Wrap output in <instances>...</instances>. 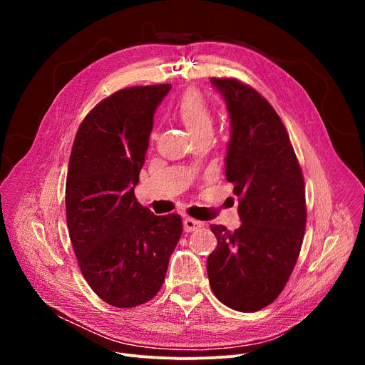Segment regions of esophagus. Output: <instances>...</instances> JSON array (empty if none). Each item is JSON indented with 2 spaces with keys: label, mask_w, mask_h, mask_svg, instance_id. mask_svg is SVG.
Listing matches in <instances>:
<instances>
[{
  "label": "esophagus",
  "mask_w": 365,
  "mask_h": 365,
  "mask_svg": "<svg viewBox=\"0 0 365 365\" xmlns=\"http://www.w3.org/2000/svg\"><path fill=\"white\" fill-rule=\"evenodd\" d=\"M202 226V223L200 220H195L192 217H186L183 220V229L185 232H192V231H198V229Z\"/></svg>",
  "instance_id": "1"
}]
</instances>
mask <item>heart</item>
<instances>
[{"instance_id": "heart-1", "label": "heart", "mask_w": 365, "mask_h": 365, "mask_svg": "<svg viewBox=\"0 0 365 365\" xmlns=\"http://www.w3.org/2000/svg\"><path fill=\"white\" fill-rule=\"evenodd\" d=\"M176 115L194 138L213 130V113L202 94L197 90H187L176 106Z\"/></svg>"}]
</instances>
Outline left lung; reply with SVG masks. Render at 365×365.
I'll use <instances>...</instances> for the list:
<instances>
[{
  "instance_id": "obj_1",
  "label": "left lung",
  "mask_w": 365,
  "mask_h": 365,
  "mask_svg": "<svg viewBox=\"0 0 365 365\" xmlns=\"http://www.w3.org/2000/svg\"><path fill=\"white\" fill-rule=\"evenodd\" d=\"M231 115L226 180L234 183L241 225H210L217 248L207 274L227 308L256 312L284 290L306 226L304 182L290 136L263 96L235 78H212Z\"/></svg>"
}]
</instances>
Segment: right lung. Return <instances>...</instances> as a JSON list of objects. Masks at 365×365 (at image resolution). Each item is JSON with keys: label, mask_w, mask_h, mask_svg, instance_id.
<instances>
[{"label": "right lung", "mask_w": 365, "mask_h": 365, "mask_svg": "<svg viewBox=\"0 0 365 365\" xmlns=\"http://www.w3.org/2000/svg\"><path fill=\"white\" fill-rule=\"evenodd\" d=\"M170 84L118 90L96 105L73 140L66 222L91 290L115 308L155 297L182 235L179 215L155 216L134 197L153 113Z\"/></svg>", "instance_id": "1"}]
</instances>
